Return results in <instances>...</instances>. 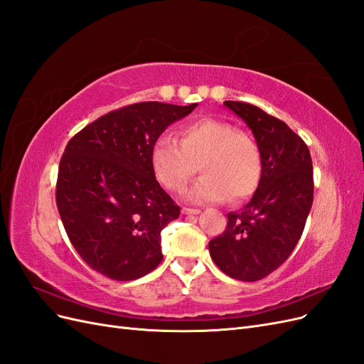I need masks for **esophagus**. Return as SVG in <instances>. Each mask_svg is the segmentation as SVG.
<instances>
[{
	"label": "esophagus",
	"mask_w": 364,
	"mask_h": 364,
	"mask_svg": "<svg viewBox=\"0 0 364 364\" xmlns=\"http://www.w3.org/2000/svg\"><path fill=\"white\" fill-rule=\"evenodd\" d=\"M182 214H183V215H197V214H200V209H194V208H182Z\"/></svg>",
	"instance_id": "34e87169"
}]
</instances>
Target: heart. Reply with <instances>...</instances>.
Here are the masks:
<instances>
[{
	"label": "heart",
	"mask_w": 364,
	"mask_h": 364,
	"mask_svg": "<svg viewBox=\"0 0 364 364\" xmlns=\"http://www.w3.org/2000/svg\"><path fill=\"white\" fill-rule=\"evenodd\" d=\"M151 168L165 188L179 193L200 170L186 193L190 202H240L255 193L262 159L257 139L226 121L203 118L181 130V142L162 135L151 147Z\"/></svg>",
	"instance_id": "obj_1"
}]
</instances>
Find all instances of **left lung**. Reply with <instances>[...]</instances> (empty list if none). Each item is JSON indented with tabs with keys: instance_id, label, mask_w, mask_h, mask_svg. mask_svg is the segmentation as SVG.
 <instances>
[{
	"instance_id": "left-lung-1",
	"label": "left lung",
	"mask_w": 364,
	"mask_h": 364,
	"mask_svg": "<svg viewBox=\"0 0 364 364\" xmlns=\"http://www.w3.org/2000/svg\"><path fill=\"white\" fill-rule=\"evenodd\" d=\"M225 106L252 130L262 171L250 202L228 214L225 232L208 246L215 266L228 277L253 282L277 270L304 232L313 205V162L302 138L284 121L249 103Z\"/></svg>"
}]
</instances>
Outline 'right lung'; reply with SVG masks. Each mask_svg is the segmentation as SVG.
Segmentation results:
<instances>
[{"label": "right lung", "instance_id": "1", "mask_svg": "<svg viewBox=\"0 0 364 364\" xmlns=\"http://www.w3.org/2000/svg\"><path fill=\"white\" fill-rule=\"evenodd\" d=\"M197 103L129 105L74 135L59 164L56 203L71 245L95 272L138 279L162 261L161 230L181 208L151 168V147Z\"/></svg>", "mask_w": 364, "mask_h": 364}]
</instances>
